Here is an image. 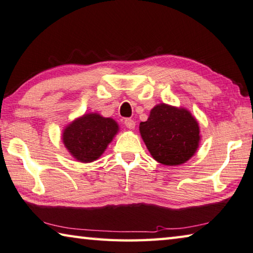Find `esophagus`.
I'll use <instances>...</instances> for the list:
<instances>
[{
	"mask_svg": "<svg viewBox=\"0 0 253 253\" xmlns=\"http://www.w3.org/2000/svg\"><path fill=\"white\" fill-rule=\"evenodd\" d=\"M125 126L128 128V129H134L136 126V123L132 121V119L127 118V119H125Z\"/></svg>",
	"mask_w": 253,
	"mask_h": 253,
	"instance_id": "obj_1",
	"label": "esophagus"
}]
</instances>
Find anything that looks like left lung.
I'll use <instances>...</instances> for the list:
<instances>
[{
	"label": "left lung",
	"mask_w": 253,
	"mask_h": 253,
	"mask_svg": "<svg viewBox=\"0 0 253 253\" xmlns=\"http://www.w3.org/2000/svg\"><path fill=\"white\" fill-rule=\"evenodd\" d=\"M142 140L153 158L166 166H178L195 155L200 141L198 122L186 108L159 104L139 124Z\"/></svg>",
	"instance_id": "left-lung-1"
}]
</instances>
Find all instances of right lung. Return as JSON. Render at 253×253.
<instances>
[{"mask_svg": "<svg viewBox=\"0 0 253 253\" xmlns=\"http://www.w3.org/2000/svg\"><path fill=\"white\" fill-rule=\"evenodd\" d=\"M118 131L113 118H105L97 113L85 114L66 126L63 142L70 154L81 163L98 159Z\"/></svg>", "mask_w": 253, "mask_h": 253, "instance_id": "1", "label": "right lung"}]
</instances>
